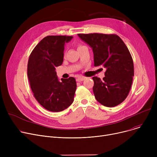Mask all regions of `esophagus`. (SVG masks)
<instances>
[{
	"label": "esophagus",
	"instance_id": "34e87169",
	"mask_svg": "<svg viewBox=\"0 0 157 157\" xmlns=\"http://www.w3.org/2000/svg\"><path fill=\"white\" fill-rule=\"evenodd\" d=\"M85 79H86L85 77H83V76H79V77L77 78L76 80H77V81H79H79H84Z\"/></svg>",
	"mask_w": 157,
	"mask_h": 157
}]
</instances>
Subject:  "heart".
Masks as SVG:
<instances>
[{
    "label": "heart",
    "instance_id": "1",
    "mask_svg": "<svg viewBox=\"0 0 157 157\" xmlns=\"http://www.w3.org/2000/svg\"><path fill=\"white\" fill-rule=\"evenodd\" d=\"M81 46H82L81 45H78V48H80V47H81Z\"/></svg>",
    "mask_w": 157,
    "mask_h": 157
}]
</instances>
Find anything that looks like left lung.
I'll return each mask as SVG.
<instances>
[{
    "label": "left lung",
    "instance_id": "obj_1",
    "mask_svg": "<svg viewBox=\"0 0 157 157\" xmlns=\"http://www.w3.org/2000/svg\"><path fill=\"white\" fill-rule=\"evenodd\" d=\"M78 35L92 48L94 66L102 65L106 69L102 80L92 78L96 100L109 108L118 105L128 96L134 75V62L128 48L116 34Z\"/></svg>",
    "mask_w": 157,
    "mask_h": 157
}]
</instances>
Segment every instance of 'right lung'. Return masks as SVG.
Instances as JSON below:
<instances>
[{
	"instance_id": "add662e5",
	"label": "right lung",
	"mask_w": 157,
	"mask_h": 157,
	"mask_svg": "<svg viewBox=\"0 0 157 157\" xmlns=\"http://www.w3.org/2000/svg\"><path fill=\"white\" fill-rule=\"evenodd\" d=\"M72 36H48L33 49L29 59L27 75L32 91L37 102L46 109L60 112L74 101L76 90L73 77L59 81L55 68L63 60L64 45Z\"/></svg>"
}]
</instances>
